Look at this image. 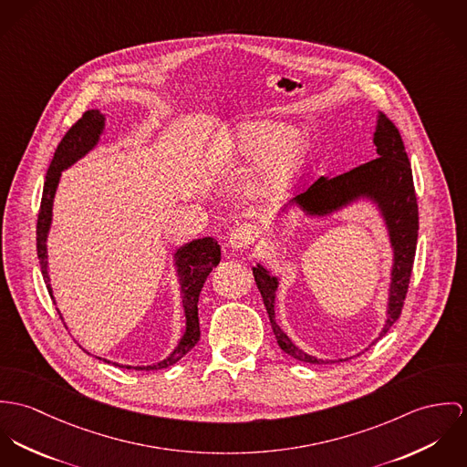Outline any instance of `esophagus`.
<instances>
[{
  "mask_svg": "<svg viewBox=\"0 0 467 467\" xmlns=\"http://www.w3.org/2000/svg\"><path fill=\"white\" fill-rule=\"evenodd\" d=\"M254 242V233L249 225H240L231 231L229 234V247L231 249H245Z\"/></svg>",
  "mask_w": 467,
  "mask_h": 467,
  "instance_id": "obj_1",
  "label": "esophagus"
}]
</instances>
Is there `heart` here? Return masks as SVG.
<instances>
[{
    "label": "heart",
    "mask_w": 467,
    "mask_h": 467,
    "mask_svg": "<svg viewBox=\"0 0 467 467\" xmlns=\"http://www.w3.org/2000/svg\"><path fill=\"white\" fill-rule=\"evenodd\" d=\"M220 150L245 161H261L258 186L263 192L285 188L299 173L305 161V147L297 129L272 119L240 125Z\"/></svg>",
    "instance_id": "1"
}]
</instances>
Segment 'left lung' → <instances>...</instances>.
<instances>
[{"label":"left lung","instance_id":"left-lung-1","mask_svg":"<svg viewBox=\"0 0 467 467\" xmlns=\"http://www.w3.org/2000/svg\"><path fill=\"white\" fill-rule=\"evenodd\" d=\"M372 141L376 145V159L363 162L346 173L317 179L305 193L292 199L281 211H286L290 206H297L306 216L318 218V216H327L335 211L348 208L360 199L370 201L376 208L379 209L381 218L389 231L394 259H392V270H390L387 320L378 338L372 340V344H376L390 329V326L400 318L403 310V301L407 297L412 266H414L419 211H417L412 168H410L409 156L405 152L401 134L396 129V125L381 112L378 114ZM253 274H254V281L258 285L259 294L263 297L265 308L270 318V326L279 348L286 355L301 362H337V360L315 358L308 353H305L303 349H299L288 338V335L275 322V311H274L279 279L272 275L259 263L256 266H253ZM346 360L349 358H340L338 362H346Z\"/></svg>","mask_w":467,"mask_h":467}]
</instances>
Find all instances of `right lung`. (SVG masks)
<instances>
[{
  "label": "right lung",
  "mask_w": 467,
  "mask_h": 467,
  "mask_svg": "<svg viewBox=\"0 0 467 467\" xmlns=\"http://www.w3.org/2000/svg\"><path fill=\"white\" fill-rule=\"evenodd\" d=\"M105 116L99 110H88L82 114V118L64 134L62 141L58 143L55 156H53L47 181H45V190H43V201H41V209H39V218H37V258L41 263V272L47 283V288L50 292V297L53 299L52 285H50V275H48V249H47V240L48 233L52 227V209L55 192L60 181V175L66 168L75 164L78 159L91 152L104 132ZM220 263V245L214 238L206 236L193 240L182 247H179L173 254V265L177 268L179 275V285H181V297H182V308H184V317H186V329L182 338L179 340L177 348L166 357L162 362L154 363V365H119L125 368H136V370H157V368H166L173 363L179 362L188 351L195 348V344L201 338V326H199V296L201 290L208 279L209 272ZM62 318V315H60ZM102 360L100 357H97ZM107 362V360H104ZM109 363V362H107Z\"/></svg>",
  "instance_id": "right-lung-1"
}]
</instances>
